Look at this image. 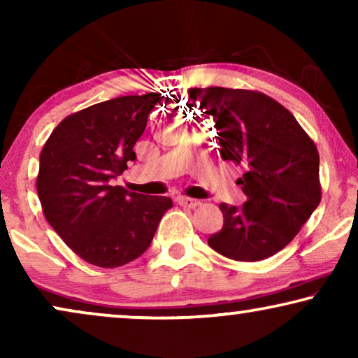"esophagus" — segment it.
I'll return each mask as SVG.
<instances>
[{"label":"esophagus","mask_w":358,"mask_h":358,"mask_svg":"<svg viewBox=\"0 0 358 358\" xmlns=\"http://www.w3.org/2000/svg\"><path fill=\"white\" fill-rule=\"evenodd\" d=\"M178 203L180 205V207H185V208H197L199 205H200L199 200L189 199V197H179L178 199Z\"/></svg>","instance_id":"34e87169"}]
</instances>
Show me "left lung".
<instances>
[{
  "instance_id": "left-lung-1",
  "label": "left lung",
  "mask_w": 358,
  "mask_h": 358,
  "mask_svg": "<svg viewBox=\"0 0 358 358\" xmlns=\"http://www.w3.org/2000/svg\"><path fill=\"white\" fill-rule=\"evenodd\" d=\"M189 99L213 120L218 153L244 169L248 200L222 203L223 228L208 246L234 261L256 262L282 251L321 202L320 155L295 117L262 92L190 87Z\"/></svg>"
}]
</instances>
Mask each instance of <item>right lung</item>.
<instances>
[{
    "instance_id": "1",
    "label": "right lung",
    "mask_w": 358,
    "mask_h": 358,
    "mask_svg": "<svg viewBox=\"0 0 358 358\" xmlns=\"http://www.w3.org/2000/svg\"><path fill=\"white\" fill-rule=\"evenodd\" d=\"M158 92L122 96L68 115L41 153L37 194L43 215L68 248L97 267L114 268L140 257L173 207L158 195L110 185L135 161Z\"/></svg>"
}]
</instances>
